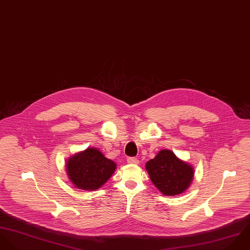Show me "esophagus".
<instances>
[{"label":"esophagus","instance_id":"obj_1","mask_svg":"<svg viewBox=\"0 0 250 250\" xmlns=\"http://www.w3.org/2000/svg\"><path fill=\"white\" fill-rule=\"evenodd\" d=\"M127 163H129V164H138L139 160L135 157H128L127 158Z\"/></svg>","mask_w":250,"mask_h":250}]
</instances>
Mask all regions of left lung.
I'll list each match as a JSON object with an SVG mask.
<instances>
[{
  "label": "left lung",
  "mask_w": 250,
  "mask_h": 250,
  "mask_svg": "<svg viewBox=\"0 0 250 250\" xmlns=\"http://www.w3.org/2000/svg\"><path fill=\"white\" fill-rule=\"evenodd\" d=\"M150 181L166 196H177L190 186L194 170L170 150H161L146 163Z\"/></svg>",
  "instance_id": "obj_1"
}]
</instances>
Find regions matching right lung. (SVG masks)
<instances>
[{"instance_id": "add662e5", "label": "right lung", "mask_w": 250, "mask_h": 250, "mask_svg": "<svg viewBox=\"0 0 250 250\" xmlns=\"http://www.w3.org/2000/svg\"><path fill=\"white\" fill-rule=\"evenodd\" d=\"M66 174L70 182L82 190H96L103 186L116 170V163L100 150L88 148L66 161Z\"/></svg>"}]
</instances>
